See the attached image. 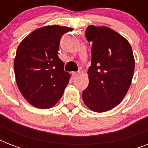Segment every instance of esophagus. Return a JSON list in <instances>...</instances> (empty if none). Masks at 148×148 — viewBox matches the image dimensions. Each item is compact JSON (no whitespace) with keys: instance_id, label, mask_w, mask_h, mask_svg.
<instances>
[{"instance_id":"34e87169","label":"esophagus","mask_w":148,"mask_h":148,"mask_svg":"<svg viewBox=\"0 0 148 148\" xmlns=\"http://www.w3.org/2000/svg\"><path fill=\"white\" fill-rule=\"evenodd\" d=\"M72 75H73L74 77H77L80 75V73H79V72H73V73H72Z\"/></svg>"}]
</instances>
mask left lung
Wrapping results in <instances>:
<instances>
[{
    "mask_svg": "<svg viewBox=\"0 0 148 148\" xmlns=\"http://www.w3.org/2000/svg\"><path fill=\"white\" fill-rule=\"evenodd\" d=\"M86 38L92 43L89 84L82 93L87 107L105 112L118 105L131 86L135 61L126 38L108 27L90 25Z\"/></svg>",
    "mask_w": 148,
    "mask_h": 148,
    "instance_id": "1",
    "label": "left lung"
}]
</instances>
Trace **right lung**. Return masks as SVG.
Instances as JSON below:
<instances>
[{"instance_id":"1","label":"right lung","mask_w":148,"mask_h":148,"mask_svg":"<svg viewBox=\"0 0 148 148\" xmlns=\"http://www.w3.org/2000/svg\"><path fill=\"white\" fill-rule=\"evenodd\" d=\"M73 28L50 25L27 35L17 47L14 62L18 89L31 105L47 109L62 97L71 75L58 58L63 34Z\"/></svg>"}]
</instances>
